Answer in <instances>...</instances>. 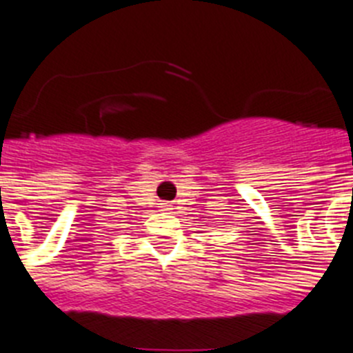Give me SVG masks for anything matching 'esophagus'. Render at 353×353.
<instances>
[{
    "mask_svg": "<svg viewBox=\"0 0 353 353\" xmlns=\"http://www.w3.org/2000/svg\"><path fill=\"white\" fill-rule=\"evenodd\" d=\"M162 209H164V210H171V205H170V203H162Z\"/></svg>",
    "mask_w": 353,
    "mask_h": 353,
    "instance_id": "1",
    "label": "esophagus"
}]
</instances>
